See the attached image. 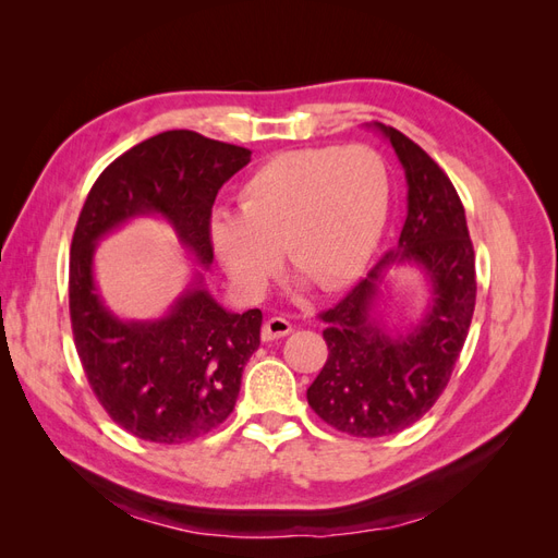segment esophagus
Segmentation results:
<instances>
[{"label": "esophagus", "mask_w": 558, "mask_h": 558, "mask_svg": "<svg viewBox=\"0 0 558 558\" xmlns=\"http://www.w3.org/2000/svg\"><path fill=\"white\" fill-rule=\"evenodd\" d=\"M291 330H293V326L283 316H272V318H267L265 324H263V340L265 342L279 340V337H286Z\"/></svg>", "instance_id": "1"}]
</instances>
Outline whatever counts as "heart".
I'll return each mask as SVG.
<instances>
[{
	"mask_svg": "<svg viewBox=\"0 0 558 558\" xmlns=\"http://www.w3.org/2000/svg\"><path fill=\"white\" fill-rule=\"evenodd\" d=\"M391 185L377 150L363 144L283 150L253 170L240 189V211L211 216L218 260L244 293H260L289 263L320 289L356 277L377 248Z\"/></svg>",
	"mask_w": 558,
	"mask_h": 558,
	"instance_id": "1",
	"label": "heart"
}]
</instances>
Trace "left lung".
<instances>
[{"mask_svg":"<svg viewBox=\"0 0 558 558\" xmlns=\"http://www.w3.org/2000/svg\"><path fill=\"white\" fill-rule=\"evenodd\" d=\"M408 179V218L396 248L335 307L320 312L328 361L307 388L310 408L353 437H386L416 424L442 396L475 312V251L463 202L424 148L375 123ZM414 262L432 281L429 312L408 333L378 326L374 307L388 266Z\"/></svg>","mask_w":558,"mask_h":558,"instance_id":"left-lung-1","label":"left lung"}]
</instances>
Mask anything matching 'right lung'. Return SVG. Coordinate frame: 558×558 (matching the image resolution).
Masks as SVG:
<instances>
[{
  "mask_svg": "<svg viewBox=\"0 0 558 558\" xmlns=\"http://www.w3.org/2000/svg\"><path fill=\"white\" fill-rule=\"evenodd\" d=\"M248 160V148L193 130L160 132L116 158L78 214L70 253L74 344L99 404L140 440L181 445L223 424L260 344L263 312H226L195 275L162 318L121 320L95 286L97 240L128 218L158 214L209 265L214 199Z\"/></svg>",
  "mask_w": 558,
  "mask_h": 558,
  "instance_id": "add662e5",
  "label": "right lung"
}]
</instances>
